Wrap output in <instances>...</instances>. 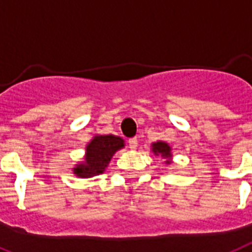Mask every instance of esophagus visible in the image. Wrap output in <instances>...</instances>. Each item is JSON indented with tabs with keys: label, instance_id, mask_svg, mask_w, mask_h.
<instances>
[{
	"label": "esophagus",
	"instance_id": "1",
	"mask_svg": "<svg viewBox=\"0 0 252 252\" xmlns=\"http://www.w3.org/2000/svg\"><path fill=\"white\" fill-rule=\"evenodd\" d=\"M128 144H129V147L130 149H137V146H138V140H137V137H132V138H129L128 140Z\"/></svg>",
	"mask_w": 252,
	"mask_h": 252
}]
</instances>
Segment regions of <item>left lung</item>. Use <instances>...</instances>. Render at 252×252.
I'll return each mask as SVG.
<instances>
[{
    "label": "left lung",
    "instance_id": "1",
    "mask_svg": "<svg viewBox=\"0 0 252 252\" xmlns=\"http://www.w3.org/2000/svg\"><path fill=\"white\" fill-rule=\"evenodd\" d=\"M153 151H154V154L159 155L160 154L163 158H167L168 160H167V163H171L169 161V159H171V147L168 146V144H165V142H161V141H159V142H155V144H153Z\"/></svg>",
    "mask_w": 252,
    "mask_h": 252
}]
</instances>
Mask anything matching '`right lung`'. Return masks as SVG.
<instances>
[{"instance_id": "obj_1", "label": "right lung", "mask_w": 252, "mask_h": 252, "mask_svg": "<svg viewBox=\"0 0 252 252\" xmlns=\"http://www.w3.org/2000/svg\"><path fill=\"white\" fill-rule=\"evenodd\" d=\"M123 146L124 141L118 136H95L88 144L85 160L73 168V173L83 179L99 175L105 171L112 155Z\"/></svg>"}]
</instances>
